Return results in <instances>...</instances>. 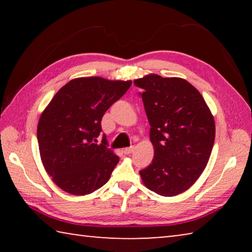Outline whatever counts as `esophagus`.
<instances>
[{
	"label": "esophagus",
	"instance_id": "obj_1",
	"mask_svg": "<svg viewBox=\"0 0 252 252\" xmlns=\"http://www.w3.org/2000/svg\"><path fill=\"white\" fill-rule=\"evenodd\" d=\"M134 151V147L132 146V147H129V148H126L125 150H123V152L126 153V155H130V153H132Z\"/></svg>",
	"mask_w": 252,
	"mask_h": 252
}]
</instances>
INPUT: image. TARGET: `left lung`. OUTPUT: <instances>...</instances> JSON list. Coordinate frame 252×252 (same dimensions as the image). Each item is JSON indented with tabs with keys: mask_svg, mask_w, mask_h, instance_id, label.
<instances>
[{
	"mask_svg": "<svg viewBox=\"0 0 252 252\" xmlns=\"http://www.w3.org/2000/svg\"><path fill=\"white\" fill-rule=\"evenodd\" d=\"M141 88L150 140L151 164L140 170L148 189L173 197L193 185L203 172L215 143L216 126L206 101L188 81L150 74L134 80Z\"/></svg>",
	"mask_w": 252,
	"mask_h": 252,
	"instance_id": "1",
	"label": "left lung"
}]
</instances>
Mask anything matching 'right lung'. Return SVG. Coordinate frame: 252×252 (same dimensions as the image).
<instances>
[{"label":"right lung","instance_id":"obj_1","mask_svg":"<svg viewBox=\"0 0 252 252\" xmlns=\"http://www.w3.org/2000/svg\"><path fill=\"white\" fill-rule=\"evenodd\" d=\"M131 83L97 76L72 80L42 113L37 125L42 163L65 192L89 194L109 181L119 157L108 148L105 134L99 144L96 138L103 114L125 95Z\"/></svg>","mask_w":252,"mask_h":252}]
</instances>
